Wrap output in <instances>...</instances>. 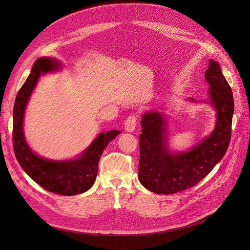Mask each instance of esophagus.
<instances>
[{
    "label": "esophagus",
    "mask_w": 250,
    "mask_h": 250,
    "mask_svg": "<svg viewBox=\"0 0 250 250\" xmlns=\"http://www.w3.org/2000/svg\"><path fill=\"white\" fill-rule=\"evenodd\" d=\"M137 125V116L135 114L129 115L125 122V129L126 132H134Z\"/></svg>",
    "instance_id": "1"
}]
</instances>
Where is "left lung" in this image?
<instances>
[{"instance_id": "8db88e82", "label": "left lung", "mask_w": 250, "mask_h": 250, "mask_svg": "<svg viewBox=\"0 0 250 250\" xmlns=\"http://www.w3.org/2000/svg\"><path fill=\"white\" fill-rule=\"evenodd\" d=\"M205 77L209 84V102L217 111V124L213 133L191 150L177 154L169 152L164 113L147 111L142 116L139 180L152 192L176 193L198 185L229 147L234 112L232 90L219 63L213 60H209Z\"/></svg>"}]
</instances>
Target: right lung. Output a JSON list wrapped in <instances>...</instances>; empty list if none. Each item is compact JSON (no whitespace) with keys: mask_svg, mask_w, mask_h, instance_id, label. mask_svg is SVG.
Masks as SVG:
<instances>
[{"mask_svg":"<svg viewBox=\"0 0 250 250\" xmlns=\"http://www.w3.org/2000/svg\"><path fill=\"white\" fill-rule=\"evenodd\" d=\"M54 63V60L38 59L18 92L13 110V146L20 166L42 188L58 194L75 195L85 192L93 186L103 150L121 132L109 130L99 134L82 156L71 161L47 160L30 150L23 133L24 110L38 78L48 72Z\"/></svg>","mask_w":250,"mask_h":250,"instance_id":"1","label":"right lung"}]
</instances>
